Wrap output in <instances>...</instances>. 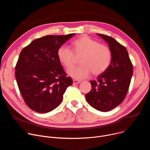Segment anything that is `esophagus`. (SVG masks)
<instances>
[{
    "instance_id": "obj_1",
    "label": "esophagus",
    "mask_w": 150,
    "mask_h": 150,
    "mask_svg": "<svg viewBox=\"0 0 150 150\" xmlns=\"http://www.w3.org/2000/svg\"><path fill=\"white\" fill-rule=\"evenodd\" d=\"M81 81H79V80H77V79H73V83L74 84H76V83H79Z\"/></svg>"
}]
</instances>
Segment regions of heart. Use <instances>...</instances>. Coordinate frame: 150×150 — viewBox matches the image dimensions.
Wrapping results in <instances>:
<instances>
[{"label":"heart","mask_w":150,"mask_h":150,"mask_svg":"<svg viewBox=\"0 0 150 150\" xmlns=\"http://www.w3.org/2000/svg\"><path fill=\"white\" fill-rule=\"evenodd\" d=\"M71 45L73 52L68 47L62 46L57 53V57L64 67L67 69H70L68 73L71 76L77 79H83L91 72L94 75H99L109 67L112 53L108 45L99 43L86 35L74 40ZM81 54L79 61L81 65L72 69L74 64V55Z\"/></svg>","instance_id":"heart-1"}]
</instances>
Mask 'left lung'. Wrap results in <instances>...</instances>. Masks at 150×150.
<instances>
[{
    "label": "left lung",
    "instance_id": "obj_1",
    "mask_svg": "<svg viewBox=\"0 0 150 150\" xmlns=\"http://www.w3.org/2000/svg\"><path fill=\"white\" fill-rule=\"evenodd\" d=\"M108 42L112 53L109 67L96 80L90 81L91 91L85 95L87 101L94 109L108 112L125 98L133 74V65L125 46L113 37L97 34Z\"/></svg>",
    "mask_w": 150,
    "mask_h": 150
}]
</instances>
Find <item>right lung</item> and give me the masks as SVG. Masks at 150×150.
<instances>
[{
  "instance_id": "1",
  "label": "right lung",
  "mask_w": 150,
  "mask_h": 150,
  "mask_svg": "<svg viewBox=\"0 0 150 150\" xmlns=\"http://www.w3.org/2000/svg\"><path fill=\"white\" fill-rule=\"evenodd\" d=\"M75 34L46 35L33 40L19 54L15 77L26 105L40 113L49 112L60 104L73 83L61 65L59 48Z\"/></svg>"
}]
</instances>
